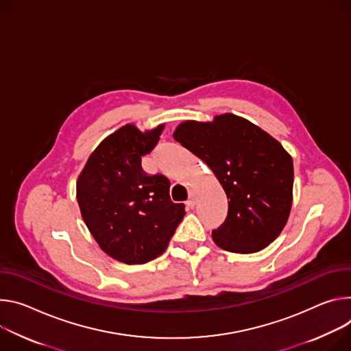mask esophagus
Segmentation results:
<instances>
[{
    "label": "esophagus",
    "instance_id": "esophagus-1",
    "mask_svg": "<svg viewBox=\"0 0 351 351\" xmlns=\"http://www.w3.org/2000/svg\"><path fill=\"white\" fill-rule=\"evenodd\" d=\"M195 204H197V195H195V192H191V193H189V199L186 201V206L192 209L193 206H195Z\"/></svg>",
    "mask_w": 351,
    "mask_h": 351
}]
</instances>
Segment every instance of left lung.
<instances>
[{"label": "left lung", "instance_id": "left-lung-1", "mask_svg": "<svg viewBox=\"0 0 351 351\" xmlns=\"http://www.w3.org/2000/svg\"><path fill=\"white\" fill-rule=\"evenodd\" d=\"M173 136L213 171L226 192L227 217L212 231L217 247L252 254L279 237L294 181L293 159L279 141L231 112L209 123L184 121Z\"/></svg>", "mask_w": 351, "mask_h": 351}]
</instances>
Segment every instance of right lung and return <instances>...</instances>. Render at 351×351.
Here are the masks:
<instances>
[{"label":"right lung","instance_id":"right-lung-1","mask_svg":"<svg viewBox=\"0 0 351 351\" xmlns=\"http://www.w3.org/2000/svg\"><path fill=\"white\" fill-rule=\"evenodd\" d=\"M165 130L145 132L134 124L117 130L92 152L76 181L81 215L99 247L112 259L142 265L162 255L185 215L170 198V181L147 176L142 156Z\"/></svg>","mask_w":351,"mask_h":351}]
</instances>
